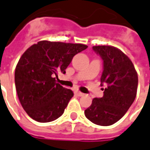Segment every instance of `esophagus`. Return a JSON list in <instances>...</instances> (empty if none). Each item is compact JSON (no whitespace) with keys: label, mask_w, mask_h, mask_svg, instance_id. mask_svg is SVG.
<instances>
[{"label":"esophagus","mask_w":150,"mask_h":150,"mask_svg":"<svg viewBox=\"0 0 150 150\" xmlns=\"http://www.w3.org/2000/svg\"><path fill=\"white\" fill-rule=\"evenodd\" d=\"M74 93H75V95H77V96H84V93H82V92H81V91H74Z\"/></svg>","instance_id":"34e87169"}]
</instances>
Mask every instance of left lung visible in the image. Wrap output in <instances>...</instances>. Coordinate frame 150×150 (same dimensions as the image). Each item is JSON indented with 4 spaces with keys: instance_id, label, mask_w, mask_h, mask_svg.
Wrapping results in <instances>:
<instances>
[{
    "instance_id": "1",
    "label": "left lung",
    "mask_w": 150,
    "mask_h": 150,
    "mask_svg": "<svg viewBox=\"0 0 150 150\" xmlns=\"http://www.w3.org/2000/svg\"><path fill=\"white\" fill-rule=\"evenodd\" d=\"M93 51L103 60L101 85L105 84L102 97L94 98L85 110L87 119L102 126L117 122L135 99L138 75L131 60L113 46H93Z\"/></svg>"
}]
</instances>
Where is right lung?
Wrapping results in <instances>:
<instances>
[{
  "mask_svg": "<svg viewBox=\"0 0 150 150\" xmlns=\"http://www.w3.org/2000/svg\"><path fill=\"white\" fill-rule=\"evenodd\" d=\"M82 44L40 41L26 50L17 63L15 83L26 113L38 122H50L63 115L73 92L56 83L73 56L87 49Z\"/></svg>",
  "mask_w": 150,
  "mask_h": 150,
  "instance_id": "right-lung-1",
  "label": "right lung"
}]
</instances>
